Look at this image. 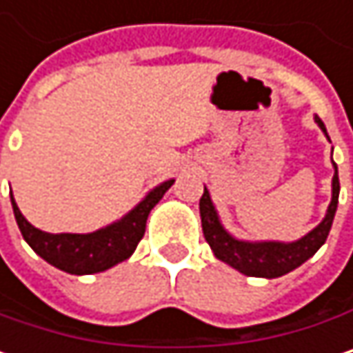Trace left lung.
<instances>
[{
  "mask_svg": "<svg viewBox=\"0 0 353 353\" xmlns=\"http://www.w3.org/2000/svg\"><path fill=\"white\" fill-rule=\"evenodd\" d=\"M315 123L321 128V132L327 136L325 123L315 115ZM331 142V140H330ZM333 154V148H331ZM333 179H331V203L327 207L325 217L317 228H313L307 236L294 240V242H276V240H240L232 236L221 219L219 213L211 201V195L207 187L203 189V197L199 201V211H201V225H203V236L207 243L211 245L213 254L217 260L230 264L238 272L245 276H256V279H279L283 274H288L290 270L299 268L303 262H307L327 240L337 211V199H339V176H337V164L333 162Z\"/></svg>",
  "mask_w": 353,
  "mask_h": 353,
  "instance_id": "obj_1",
  "label": "left lung"
}]
</instances>
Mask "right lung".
<instances>
[{"instance_id": "right-lung-1", "label": "right lung", "mask_w": 353, "mask_h": 353, "mask_svg": "<svg viewBox=\"0 0 353 353\" xmlns=\"http://www.w3.org/2000/svg\"><path fill=\"white\" fill-rule=\"evenodd\" d=\"M174 179L160 183L148 195L142 199L132 211H128L121 219L110 225L95 230L91 234H48L34 228L22 215L20 207L16 205L12 195V207L28 245L44 258L54 268L68 274H95L110 270L111 266L128 260L138 242L144 238L146 219L154 205L164 197V193L172 187Z\"/></svg>"}]
</instances>
